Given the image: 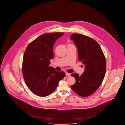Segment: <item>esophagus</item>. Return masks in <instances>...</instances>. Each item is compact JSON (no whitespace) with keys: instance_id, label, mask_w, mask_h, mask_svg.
Wrapping results in <instances>:
<instances>
[{"instance_id":"obj_1","label":"esophagus","mask_w":125,"mask_h":125,"mask_svg":"<svg viewBox=\"0 0 125 125\" xmlns=\"http://www.w3.org/2000/svg\"><path fill=\"white\" fill-rule=\"evenodd\" d=\"M65 75H66V76H68V77H69V76H70L71 74H70V73H66V74H65Z\"/></svg>"}]
</instances>
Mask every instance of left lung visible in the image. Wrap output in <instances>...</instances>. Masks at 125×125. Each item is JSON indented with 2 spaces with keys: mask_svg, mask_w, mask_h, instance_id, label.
<instances>
[{
  "mask_svg": "<svg viewBox=\"0 0 125 125\" xmlns=\"http://www.w3.org/2000/svg\"><path fill=\"white\" fill-rule=\"evenodd\" d=\"M70 38L77 48L79 60L85 66L80 76L75 73L71 74L76 80L71 89L78 95L87 97L94 93L102 83L106 72L105 58L100 45L93 38L75 33Z\"/></svg>",
  "mask_w": 125,
  "mask_h": 125,
  "instance_id": "1",
  "label": "left lung"
}]
</instances>
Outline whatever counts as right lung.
I'll use <instances>...</instances> for the list:
<instances>
[{
	"label": "right lung",
	"instance_id": "1",
	"mask_svg": "<svg viewBox=\"0 0 125 125\" xmlns=\"http://www.w3.org/2000/svg\"><path fill=\"white\" fill-rule=\"evenodd\" d=\"M64 33H45L31 42L24 52L22 72L24 81L36 95L46 96L56 89L65 72H58L50 66L53 58V46Z\"/></svg>",
	"mask_w": 125,
	"mask_h": 125
}]
</instances>
